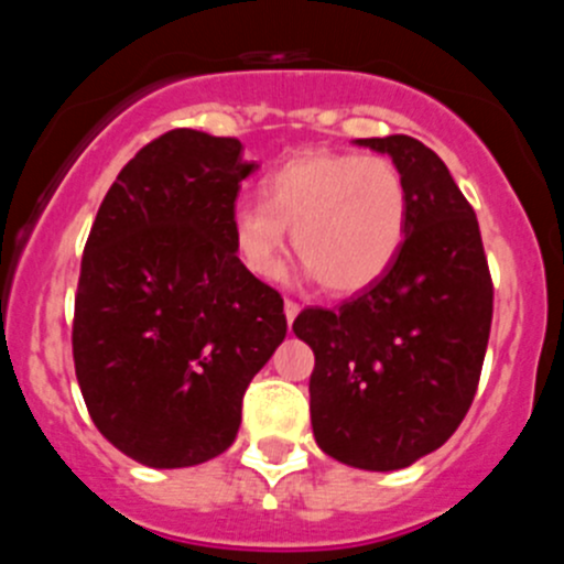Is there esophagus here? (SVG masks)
<instances>
[{
    "label": "esophagus",
    "mask_w": 564,
    "mask_h": 564,
    "mask_svg": "<svg viewBox=\"0 0 564 564\" xmlns=\"http://www.w3.org/2000/svg\"><path fill=\"white\" fill-rule=\"evenodd\" d=\"M299 316V305L293 302V299H285V318H288V325H293V318Z\"/></svg>",
    "instance_id": "1"
}]
</instances>
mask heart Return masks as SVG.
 Listing matches in <instances>:
<instances>
[{"label":"heart","instance_id":"b5f03b06","mask_svg":"<svg viewBox=\"0 0 564 564\" xmlns=\"http://www.w3.org/2000/svg\"><path fill=\"white\" fill-rule=\"evenodd\" d=\"M262 203H237L231 242L259 279L285 268V228L307 273L338 296L370 288L401 251L410 194L383 154L307 149L259 183Z\"/></svg>","mask_w":564,"mask_h":564}]
</instances>
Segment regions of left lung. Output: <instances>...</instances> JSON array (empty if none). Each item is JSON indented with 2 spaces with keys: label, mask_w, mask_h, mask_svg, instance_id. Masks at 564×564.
Masks as SVG:
<instances>
[{
  "label": "left lung",
  "mask_w": 564,
  "mask_h": 564,
  "mask_svg": "<svg viewBox=\"0 0 564 564\" xmlns=\"http://www.w3.org/2000/svg\"><path fill=\"white\" fill-rule=\"evenodd\" d=\"M390 154L410 194L392 265L336 311L307 307L311 423L318 449L347 466L395 471L441 449L475 401L495 288L477 217L446 163L410 134L358 138Z\"/></svg>",
  "instance_id": "8db88e82"
}]
</instances>
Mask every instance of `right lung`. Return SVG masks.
<instances>
[{
	"label": "right lung",
	"instance_id": "1",
	"mask_svg": "<svg viewBox=\"0 0 564 564\" xmlns=\"http://www.w3.org/2000/svg\"><path fill=\"white\" fill-rule=\"evenodd\" d=\"M253 169L237 138L172 129L121 169L84 246L78 387L98 432L143 466L223 455L248 383L288 333L282 296L231 242Z\"/></svg>",
	"mask_w": 564,
	"mask_h": 564
}]
</instances>
